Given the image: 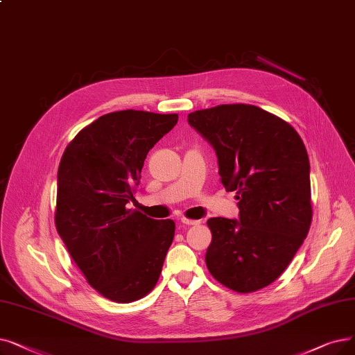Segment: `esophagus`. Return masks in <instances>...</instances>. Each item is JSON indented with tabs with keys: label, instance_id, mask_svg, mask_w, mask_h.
Returning a JSON list of instances; mask_svg holds the SVG:
<instances>
[{
	"label": "esophagus",
	"instance_id": "esophagus-1",
	"mask_svg": "<svg viewBox=\"0 0 355 355\" xmlns=\"http://www.w3.org/2000/svg\"><path fill=\"white\" fill-rule=\"evenodd\" d=\"M180 222H181L182 225H189V226H191V225H198V223H200L198 220H193V219H187V218H181Z\"/></svg>",
	"mask_w": 355,
	"mask_h": 355
}]
</instances>
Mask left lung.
<instances>
[{
	"label": "left lung",
	"mask_w": 355,
	"mask_h": 355,
	"mask_svg": "<svg viewBox=\"0 0 355 355\" xmlns=\"http://www.w3.org/2000/svg\"><path fill=\"white\" fill-rule=\"evenodd\" d=\"M189 123L214 148L220 181L239 200V220H207V270L238 293L264 288L287 268L312 223L302 137L286 120L251 104L197 110Z\"/></svg>",
	"instance_id": "obj_1"
}]
</instances>
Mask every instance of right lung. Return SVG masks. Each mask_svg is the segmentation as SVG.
<instances>
[{"mask_svg": "<svg viewBox=\"0 0 355 355\" xmlns=\"http://www.w3.org/2000/svg\"><path fill=\"white\" fill-rule=\"evenodd\" d=\"M178 114L121 110L98 117L65 148L58 168L55 225L87 283L130 303L157 286L175 223L128 209L148 152Z\"/></svg>", "mask_w": 355, "mask_h": 355, "instance_id": "obj_1", "label": "right lung"}]
</instances>
